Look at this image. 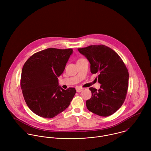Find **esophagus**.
<instances>
[{
	"instance_id": "34e87169",
	"label": "esophagus",
	"mask_w": 151,
	"mask_h": 151,
	"mask_svg": "<svg viewBox=\"0 0 151 151\" xmlns=\"http://www.w3.org/2000/svg\"><path fill=\"white\" fill-rule=\"evenodd\" d=\"M83 90V88H77V92H81Z\"/></svg>"
}]
</instances>
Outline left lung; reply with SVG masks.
Listing matches in <instances>:
<instances>
[{
    "instance_id": "8db88e82",
    "label": "left lung",
    "mask_w": 151,
    "mask_h": 151,
    "mask_svg": "<svg viewBox=\"0 0 151 151\" xmlns=\"http://www.w3.org/2000/svg\"><path fill=\"white\" fill-rule=\"evenodd\" d=\"M78 50L89 61L91 73H99L101 84L98 90L89 88L92 96L86 101V108L101 116L113 114L122 106L127 92L129 74L126 65L115 51L104 45Z\"/></svg>"
}]
</instances>
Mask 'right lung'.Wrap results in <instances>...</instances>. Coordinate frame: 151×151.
I'll list each match as a JSON object with an SVG mask.
<instances>
[{
	"label": "right lung",
	"mask_w": 151,
	"mask_h": 151,
	"mask_svg": "<svg viewBox=\"0 0 151 151\" xmlns=\"http://www.w3.org/2000/svg\"><path fill=\"white\" fill-rule=\"evenodd\" d=\"M72 49L48 48L34 53L24 63L21 88L30 110L43 118H53L70 105L74 88L65 90L59 86L58 77L63 73L72 55Z\"/></svg>",
	"instance_id": "add662e5"
}]
</instances>
